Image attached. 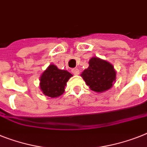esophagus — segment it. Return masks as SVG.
I'll return each mask as SVG.
<instances>
[{
    "mask_svg": "<svg viewBox=\"0 0 147 147\" xmlns=\"http://www.w3.org/2000/svg\"><path fill=\"white\" fill-rule=\"evenodd\" d=\"M71 72H72L74 75H78V74H79V69L75 68V69H71Z\"/></svg>",
    "mask_w": 147,
    "mask_h": 147,
    "instance_id": "obj_1",
    "label": "esophagus"
}]
</instances>
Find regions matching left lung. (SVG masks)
Returning <instances> with one entry per match:
<instances>
[{"instance_id":"left-lung-1","label":"left lung","mask_w":147,"mask_h":147,"mask_svg":"<svg viewBox=\"0 0 147 147\" xmlns=\"http://www.w3.org/2000/svg\"><path fill=\"white\" fill-rule=\"evenodd\" d=\"M81 76L92 90L102 92L113 86L116 71L110 63L98 57H92L89 61V67Z\"/></svg>"}]
</instances>
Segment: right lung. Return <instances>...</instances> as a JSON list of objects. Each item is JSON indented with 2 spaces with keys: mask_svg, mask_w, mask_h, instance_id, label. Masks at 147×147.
Instances as JSON below:
<instances>
[{
  "mask_svg": "<svg viewBox=\"0 0 147 147\" xmlns=\"http://www.w3.org/2000/svg\"><path fill=\"white\" fill-rule=\"evenodd\" d=\"M71 76L66 70H60L55 65H50L40 78V89L47 96H60L63 93L66 82Z\"/></svg>",
  "mask_w": 147,
  "mask_h": 147,
  "instance_id": "right-lung-1",
  "label": "right lung"
}]
</instances>
